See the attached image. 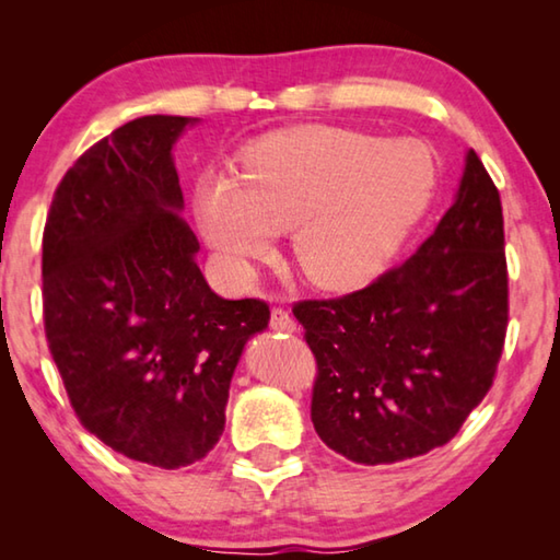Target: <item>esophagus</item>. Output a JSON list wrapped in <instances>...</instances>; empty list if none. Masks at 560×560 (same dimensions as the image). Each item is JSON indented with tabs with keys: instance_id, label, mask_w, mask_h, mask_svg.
Returning <instances> with one entry per match:
<instances>
[{
	"instance_id": "esophagus-1",
	"label": "esophagus",
	"mask_w": 560,
	"mask_h": 560,
	"mask_svg": "<svg viewBox=\"0 0 560 560\" xmlns=\"http://www.w3.org/2000/svg\"><path fill=\"white\" fill-rule=\"evenodd\" d=\"M269 324L273 330H279V334H293V330H296V320H293V316L283 306L271 308Z\"/></svg>"
}]
</instances>
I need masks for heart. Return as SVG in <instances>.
Listing matches in <instances>:
<instances>
[{
    "instance_id": "obj_1",
    "label": "heart",
    "mask_w": 560,
    "mask_h": 560,
    "mask_svg": "<svg viewBox=\"0 0 560 560\" xmlns=\"http://www.w3.org/2000/svg\"><path fill=\"white\" fill-rule=\"evenodd\" d=\"M438 187L432 153L415 140L385 143L340 126H303L244 150L240 175H205L195 214L207 242L236 277L291 230L308 281L348 289L375 277L422 220Z\"/></svg>"
}]
</instances>
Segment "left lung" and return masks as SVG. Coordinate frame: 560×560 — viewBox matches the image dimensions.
Masks as SVG:
<instances>
[{"label":"left lung","instance_id":"8db88e82","mask_svg":"<svg viewBox=\"0 0 560 560\" xmlns=\"http://www.w3.org/2000/svg\"><path fill=\"white\" fill-rule=\"evenodd\" d=\"M316 358L311 420L330 450L393 464L447 444L491 390L509 326L504 217L469 150L457 200L365 289L293 303Z\"/></svg>","mask_w":560,"mask_h":560}]
</instances>
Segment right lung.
<instances>
[{
	"label": "right lung",
	"mask_w": 560,
	"mask_h": 560,
	"mask_svg": "<svg viewBox=\"0 0 560 560\" xmlns=\"http://www.w3.org/2000/svg\"><path fill=\"white\" fill-rule=\"evenodd\" d=\"M183 116H143L66 170L42 242L44 330L79 422L128 459L187 467L224 430L261 299L207 287L183 217L173 143Z\"/></svg>",
	"instance_id": "1"
}]
</instances>
